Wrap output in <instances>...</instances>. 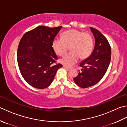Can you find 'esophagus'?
I'll list each match as a JSON object with an SVG mask.
<instances>
[{
	"label": "esophagus",
	"instance_id": "34e87169",
	"mask_svg": "<svg viewBox=\"0 0 127 127\" xmlns=\"http://www.w3.org/2000/svg\"><path fill=\"white\" fill-rule=\"evenodd\" d=\"M63 67L64 68H65L66 69H67V70H70L71 69V68H69V67H68V66H65V65H63Z\"/></svg>",
	"mask_w": 127,
	"mask_h": 127
}]
</instances>
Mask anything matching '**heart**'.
Masks as SVG:
<instances>
[{
  "mask_svg": "<svg viewBox=\"0 0 127 127\" xmlns=\"http://www.w3.org/2000/svg\"><path fill=\"white\" fill-rule=\"evenodd\" d=\"M52 46L55 53L59 56H64L70 47L71 52L64 57L61 62L64 65L71 66L79 58L84 59L91 55L93 47V39L88 33L71 29L63 32L62 39L55 38Z\"/></svg>",
  "mask_w": 127,
  "mask_h": 127,
  "instance_id": "b5f03b06",
  "label": "heart"
}]
</instances>
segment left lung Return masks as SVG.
<instances>
[{
    "label": "left lung",
    "mask_w": 127,
    "mask_h": 127,
    "mask_svg": "<svg viewBox=\"0 0 127 127\" xmlns=\"http://www.w3.org/2000/svg\"><path fill=\"white\" fill-rule=\"evenodd\" d=\"M95 39V45L91 56L83 61L77 77L74 78L75 84L82 88L92 87L102 79L107 71L111 59V48L109 42L100 32L90 27Z\"/></svg>",
    "instance_id": "8db88e82"
}]
</instances>
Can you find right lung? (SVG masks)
<instances>
[{
  "label": "right lung",
  "mask_w": 127,
  "mask_h": 127,
  "mask_svg": "<svg viewBox=\"0 0 127 127\" xmlns=\"http://www.w3.org/2000/svg\"><path fill=\"white\" fill-rule=\"evenodd\" d=\"M62 28L39 26L25 33L18 45L17 61L20 73L28 83L38 89L49 87L61 64L52 41ZM32 47V48H31Z\"/></svg>",
  "instance_id": "1"
}]
</instances>
